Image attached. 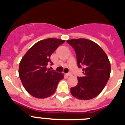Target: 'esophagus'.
Segmentation results:
<instances>
[{"label": "esophagus", "instance_id": "34e87169", "mask_svg": "<svg viewBox=\"0 0 125 125\" xmlns=\"http://www.w3.org/2000/svg\"><path fill=\"white\" fill-rule=\"evenodd\" d=\"M66 75H67V76H72V73H68L66 74Z\"/></svg>", "mask_w": 125, "mask_h": 125}]
</instances>
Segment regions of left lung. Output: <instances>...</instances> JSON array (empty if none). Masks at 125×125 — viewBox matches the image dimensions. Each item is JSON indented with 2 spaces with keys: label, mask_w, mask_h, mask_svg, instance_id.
Returning <instances> with one entry per match:
<instances>
[{
  "label": "left lung",
  "mask_w": 125,
  "mask_h": 125,
  "mask_svg": "<svg viewBox=\"0 0 125 125\" xmlns=\"http://www.w3.org/2000/svg\"><path fill=\"white\" fill-rule=\"evenodd\" d=\"M74 48L78 67L84 76L78 77V83L70 89L72 96L80 100H90L104 89L111 74V64L105 52L91 40L80 38L68 40Z\"/></svg>",
  "instance_id": "1"
}]
</instances>
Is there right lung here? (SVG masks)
I'll return each mask as SVG.
<instances>
[{
    "label": "right lung",
    "instance_id": "right-lung-1",
    "mask_svg": "<svg viewBox=\"0 0 125 125\" xmlns=\"http://www.w3.org/2000/svg\"><path fill=\"white\" fill-rule=\"evenodd\" d=\"M64 40L48 38L33 45L22 57L19 64V76L29 93L37 98H45L52 95L61 80L62 73L47 69L53 64L50 56Z\"/></svg>",
    "mask_w": 125,
    "mask_h": 125
}]
</instances>
